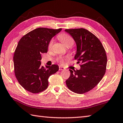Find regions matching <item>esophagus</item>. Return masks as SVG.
Instances as JSON below:
<instances>
[{"label":"esophagus","instance_id":"esophagus-1","mask_svg":"<svg viewBox=\"0 0 123 123\" xmlns=\"http://www.w3.org/2000/svg\"><path fill=\"white\" fill-rule=\"evenodd\" d=\"M64 70V68L63 67H62L61 66L59 67V70Z\"/></svg>","mask_w":123,"mask_h":123}]
</instances>
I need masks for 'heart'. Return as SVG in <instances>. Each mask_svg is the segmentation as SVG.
I'll use <instances>...</instances> for the list:
<instances>
[{"instance_id":"heart-1","label":"heart","mask_w":123,"mask_h":123,"mask_svg":"<svg viewBox=\"0 0 123 123\" xmlns=\"http://www.w3.org/2000/svg\"><path fill=\"white\" fill-rule=\"evenodd\" d=\"M58 38L60 39V40L61 41V42L63 43L65 46H67L68 45H69L71 46L74 43V40L73 38H71L70 36L67 34V33H62V34H60V35L58 36ZM53 39H52L50 41L49 45V48L51 47L52 45L53 44ZM68 59V57H64L62 56H60L58 57V59H57V61L60 62H61V63H63L64 61H66V60Z\"/></svg>"}]
</instances>
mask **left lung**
<instances>
[{
	"label": "left lung",
	"instance_id": "1",
	"mask_svg": "<svg viewBox=\"0 0 123 123\" xmlns=\"http://www.w3.org/2000/svg\"><path fill=\"white\" fill-rule=\"evenodd\" d=\"M77 46L74 59L80 62V69L69 70L70 76L66 80L70 90L78 94L85 93L97 86L105 75L107 63L105 49L100 40L83 28L66 29Z\"/></svg>",
	"mask_w": 123,
	"mask_h": 123
}]
</instances>
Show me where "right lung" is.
Here are the masks:
<instances>
[{
  "label": "right lung",
  "instance_id": "obj_1",
  "mask_svg": "<svg viewBox=\"0 0 123 123\" xmlns=\"http://www.w3.org/2000/svg\"><path fill=\"white\" fill-rule=\"evenodd\" d=\"M62 29L38 28L23 36L18 43L13 56L14 73L20 85L25 90L38 93L46 90L49 77L59 70L53 64L41 66V54L47 53L52 38Z\"/></svg>",
  "mask_w": 123,
  "mask_h": 123
}]
</instances>
